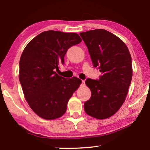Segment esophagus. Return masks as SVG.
Returning a JSON list of instances; mask_svg holds the SVG:
<instances>
[{"label": "esophagus", "instance_id": "obj_1", "mask_svg": "<svg viewBox=\"0 0 150 150\" xmlns=\"http://www.w3.org/2000/svg\"><path fill=\"white\" fill-rule=\"evenodd\" d=\"M81 85H85V81H82Z\"/></svg>", "mask_w": 150, "mask_h": 150}]
</instances>
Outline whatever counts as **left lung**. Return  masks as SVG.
Returning <instances> with one entry per match:
<instances>
[{"label": "left lung", "mask_w": 150, "mask_h": 150, "mask_svg": "<svg viewBox=\"0 0 150 150\" xmlns=\"http://www.w3.org/2000/svg\"><path fill=\"white\" fill-rule=\"evenodd\" d=\"M88 48L93 66L99 69V79H87L91 91L85 110L98 120L110 117L124 103L132 77V58L122 40L104 29L80 33Z\"/></svg>", "instance_id": "obj_1"}]
</instances>
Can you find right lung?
I'll return each instance as SVG.
<instances>
[{"instance_id":"add662e5","label":"right lung","mask_w":150,"mask_h":150,"mask_svg":"<svg viewBox=\"0 0 150 150\" xmlns=\"http://www.w3.org/2000/svg\"><path fill=\"white\" fill-rule=\"evenodd\" d=\"M74 33L48 30L28 43L20 60L19 79L31 109L45 120H54L66 111L67 104L81 80L57 74L59 65L70 47L81 42Z\"/></svg>"}]
</instances>
